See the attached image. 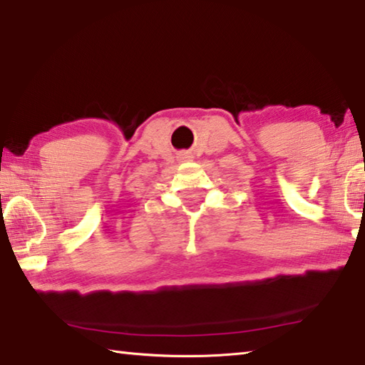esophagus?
Segmentation results:
<instances>
[{
  "mask_svg": "<svg viewBox=\"0 0 365 365\" xmlns=\"http://www.w3.org/2000/svg\"><path fill=\"white\" fill-rule=\"evenodd\" d=\"M188 158H191L190 152H180V153H178V160H188Z\"/></svg>",
  "mask_w": 365,
  "mask_h": 365,
  "instance_id": "34e87169",
  "label": "esophagus"
}]
</instances>
